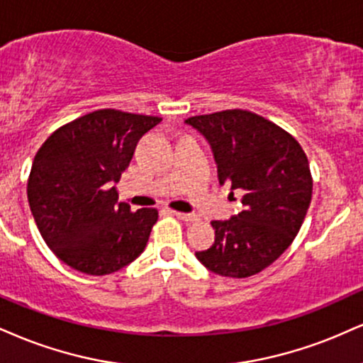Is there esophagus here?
<instances>
[{
    "label": "esophagus",
    "mask_w": 363,
    "mask_h": 363,
    "mask_svg": "<svg viewBox=\"0 0 363 363\" xmlns=\"http://www.w3.org/2000/svg\"><path fill=\"white\" fill-rule=\"evenodd\" d=\"M174 216H177L179 220L186 221V223H196V221H199V216L198 215H189V213H179V211H170Z\"/></svg>",
    "instance_id": "esophagus-1"
}]
</instances>
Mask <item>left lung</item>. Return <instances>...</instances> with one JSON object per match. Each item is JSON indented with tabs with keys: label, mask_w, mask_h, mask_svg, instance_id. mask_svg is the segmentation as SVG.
Masks as SVG:
<instances>
[{
	"label": "left lung",
	"mask_w": 363,
	"mask_h": 363,
	"mask_svg": "<svg viewBox=\"0 0 363 363\" xmlns=\"http://www.w3.org/2000/svg\"><path fill=\"white\" fill-rule=\"evenodd\" d=\"M186 123L211 145L220 184L243 193L242 211L211 221L215 243L196 257L223 277L255 276L282 255L306 218L313 194L308 157L289 132L248 110L191 116Z\"/></svg>",
	"instance_id": "1"
}]
</instances>
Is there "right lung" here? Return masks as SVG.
Wrapping results in <instances>:
<instances>
[{
  "label": "right lung",
  "mask_w": 363,
  "mask_h": 363,
  "mask_svg": "<svg viewBox=\"0 0 363 363\" xmlns=\"http://www.w3.org/2000/svg\"><path fill=\"white\" fill-rule=\"evenodd\" d=\"M162 118L98 110L57 128L35 155L27 196L57 259L89 276L123 269L145 248L159 211L118 203L115 182Z\"/></svg>",
  "instance_id": "obj_1"
}]
</instances>
